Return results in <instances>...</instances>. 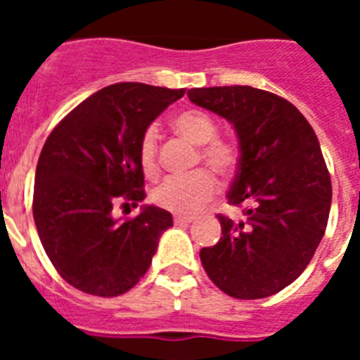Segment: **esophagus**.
Masks as SVG:
<instances>
[{
    "label": "esophagus",
    "mask_w": 360,
    "mask_h": 360,
    "mask_svg": "<svg viewBox=\"0 0 360 360\" xmlns=\"http://www.w3.org/2000/svg\"><path fill=\"white\" fill-rule=\"evenodd\" d=\"M193 216H180V214H176L174 216V224L176 225H189L191 221H193Z\"/></svg>",
    "instance_id": "1"
}]
</instances>
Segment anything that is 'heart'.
<instances>
[{
	"label": "heart",
	"mask_w": 360,
	"mask_h": 360,
	"mask_svg": "<svg viewBox=\"0 0 360 360\" xmlns=\"http://www.w3.org/2000/svg\"><path fill=\"white\" fill-rule=\"evenodd\" d=\"M173 128L187 141L200 146V158L209 165L216 174L227 176L238 164V151L232 144L218 141V128L214 120L198 110H186L176 113L173 119ZM139 160L142 173L148 178L158 174L157 160V133L148 129L142 135L139 146ZM214 176L207 169H198L187 176L167 178L162 186L153 193V202L165 211L176 214H195L214 196Z\"/></svg>",
	"instance_id": "heart-1"
}]
</instances>
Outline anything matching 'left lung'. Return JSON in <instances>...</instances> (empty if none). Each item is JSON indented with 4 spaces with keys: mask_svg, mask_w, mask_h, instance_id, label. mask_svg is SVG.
Masks as SVG:
<instances>
[{
    "mask_svg": "<svg viewBox=\"0 0 360 360\" xmlns=\"http://www.w3.org/2000/svg\"><path fill=\"white\" fill-rule=\"evenodd\" d=\"M191 103L224 117L240 144L229 203L245 219L218 214L221 234L200 250L221 292L236 299L278 294L301 276L326 231L332 182L316 133L287 98L252 86L187 91Z\"/></svg>",
    "mask_w": 360,
    "mask_h": 360,
    "instance_id": "obj_1",
    "label": "left lung"
}]
</instances>
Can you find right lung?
<instances>
[{
  "instance_id": "right-lung-1",
  "label": "right lung",
  "mask_w": 360,
  "mask_h": 360,
  "mask_svg": "<svg viewBox=\"0 0 360 360\" xmlns=\"http://www.w3.org/2000/svg\"><path fill=\"white\" fill-rule=\"evenodd\" d=\"M186 90L119 82L82 101L43 146L34 184V221L52 265L77 290L101 297L128 292L148 272L173 216L142 205L115 219L120 202L146 198L141 139Z\"/></svg>"
}]
</instances>
